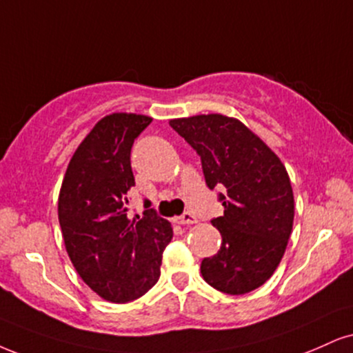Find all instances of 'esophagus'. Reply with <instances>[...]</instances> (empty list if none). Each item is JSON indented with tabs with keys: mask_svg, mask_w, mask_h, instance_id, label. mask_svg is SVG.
Here are the masks:
<instances>
[{
	"mask_svg": "<svg viewBox=\"0 0 353 353\" xmlns=\"http://www.w3.org/2000/svg\"><path fill=\"white\" fill-rule=\"evenodd\" d=\"M175 223H176V224H194V223H198V217L194 216L193 212L186 211V212H183V214H181V216L175 217Z\"/></svg>",
	"mask_w": 353,
	"mask_h": 353,
	"instance_id": "esophagus-1",
	"label": "esophagus"
}]
</instances>
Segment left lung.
Instances as JSON below:
<instances>
[{
	"label": "left lung",
	"instance_id": "1",
	"mask_svg": "<svg viewBox=\"0 0 353 353\" xmlns=\"http://www.w3.org/2000/svg\"><path fill=\"white\" fill-rule=\"evenodd\" d=\"M196 150L210 190L224 216L211 221L223 243L201 262L212 288L245 294L262 286L281 262L294 217V199L285 165L241 121L201 114L170 121Z\"/></svg>",
	"mask_w": 353,
	"mask_h": 353
}]
</instances>
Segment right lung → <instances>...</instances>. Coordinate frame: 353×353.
Listing matches in <instances>:
<instances>
[{"label": "right lung", "mask_w": 353, "mask_h": 353, "mask_svg": "<svg viewBox=\"0 0 353 353\" xmlns=\"http://www.w3.org/2000/svg\"><path fill=\"white\" fill-rule=\"evenodd\" d=\"M152 123L141 114L103 117L78 145L59 196V221L73 267L94 293L112 303L145 294L160 276L172 224L147 210L128 217L136 186L130 149ZM150 206H146V203Z\"/></svg>", "instance_id": "right-lung-1"}]
</instances>
